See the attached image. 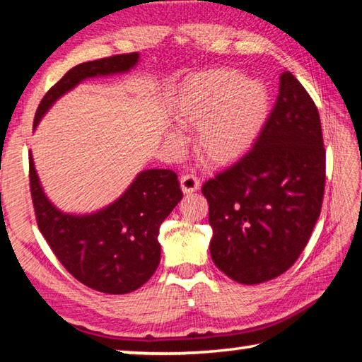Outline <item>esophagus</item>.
<instances>
[{"label":"esophagus","instance_id":"obj_1","mask_svg":"<svg viewBox=\"0 0 362 362\" xmlns=\"http://www.w3.org/2000/svg\"><path fill=\"white\" fill-rule=\"evenodd\" d=\"M182 192L185 194H192L196 189H199V179L194 174H185L180 179Z\"/></svg>","mask_w":362,"mask_h":362}]
</instances>
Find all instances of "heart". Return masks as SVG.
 <instances>
[{
	"mask_svg": "<svg viewBox=\"0 0 362 362\" xmlns=\"http://www.w3.org/2000/svg\"><path fill=\"white\" fill-rule=\"evenodd\" d=\"M269 112L268 88L257 79H244L231 69H212L189 76L175 103V119L196 132V151L206 163L225 166L246 153L265 124ZM170 142L182 144L177 129Z\"/></svg>",
	"mask_w": 362,
	"mask_h": 362,
	"instance_id": "obj_1",
	"label": "heart"
}]
</instances>
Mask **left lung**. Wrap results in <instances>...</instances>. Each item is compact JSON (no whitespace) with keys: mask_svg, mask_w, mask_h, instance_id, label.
I'll return each mask as SVG.
<instances>
[{"mask_svg":"<svg viewBox=\"0 0 362 362\" xmlns=\"http://www.w3.org/2000/svg\"><path fill=\"white\" fill-rule=\"evenodd\" d=\"M326 151L313 99L291 71L259 137L240 161L207 180L211 257L241 284L287 272L321 214Z\"/></svg>","mask_w":362,"mask_h":362,"instance_id":"8db88e82","label":"left lung"}]
</instances>
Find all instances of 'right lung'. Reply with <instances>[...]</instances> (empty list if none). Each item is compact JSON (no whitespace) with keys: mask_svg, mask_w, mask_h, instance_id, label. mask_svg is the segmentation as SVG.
Returning a JSON list of instances; mask_svg holds the SVG:
<instances>
[{"mask_svg":"<svg viewBox=\"0 0 362 362\" xmlns=\"http://www.w3.org/2000/svg\"><path fill=\"white\" fill-rule=\"evenodd\" d=\"M139 52L73 66L42 97L33 129L54 102L88 78L127 73ZM30 189L38 228L59 262L79 283L103 293H127L142 287L161 259L159 226L182 199L177 174L169 169L142 170L118 199L93 214H65L42 189L30 151Z\"/></svg>","mask_w":362,"mask_h":362,"instance_id":"1","label":"right lung"}]
</instances>
